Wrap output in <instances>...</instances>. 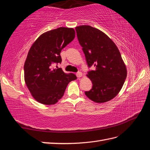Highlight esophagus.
Masks as SVG:
<instances>
[{
    "instance_id": "34e87169",
    "label": "esophagus",
    "mask_w": 150,
    "mask_h": 150,
    "mask_svg": "<svg viewBox=\"0 0 150 150\" xmlns=\"http://www.w3.org/2000/svg\"><path fill=\"white\" fill-rule=\"evenodd\" d=\"M82 73L81 72H78L77 73H76V76H77L78 78H81L82 76Z\"/></svg>"
}]
</instances>
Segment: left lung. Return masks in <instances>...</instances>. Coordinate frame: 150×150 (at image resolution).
I'll return each mask as SVG.
<instances>
[{
  "instance_id": "obj_1",
  "label": "left lung",
  "mask_w": 150,
  "mask_h": 150,
  "mask_svg": "<svg viewBox=\"0 0 150 150\" xmlns=\"http://www.w3.org/2000/svg\"><path fill=\"white\" fill-rule=\"evenodd\" d=\"M76 31L88 67L95 68L86 75L92 88L85 95L98 103L111 100L121 91L127 76L120 52L114 42L98 29L81 25Z\"/></svg>"
}]
</instances>
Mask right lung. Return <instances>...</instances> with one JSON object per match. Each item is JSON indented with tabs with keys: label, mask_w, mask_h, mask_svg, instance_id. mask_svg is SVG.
Instances as JSON below:
<instances>
[{
	"label": "right lung",
	"mask_w": 150,
	"mask_h": 150,
	"mask_svg": "<svg viewBox=\"0 0 150 150\" xmlns=\"http://www.w3.org/2000/svg\"><path fill=\"white\" fill-rule=\"evenodd\" d=\"M74 37V29L61 27L43 33L29 49L24 67L25 82L33 97L42 104L57 103L69 83L77 78L61 68H53L61 64L62 50Z\"/></svg>",
	"instance_id": "right-lung-1"
}]
</instances>
